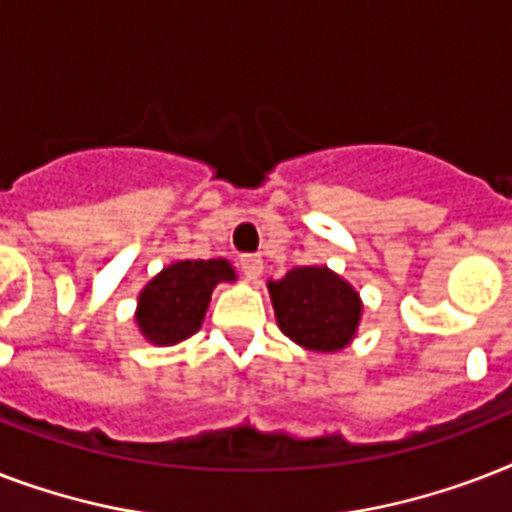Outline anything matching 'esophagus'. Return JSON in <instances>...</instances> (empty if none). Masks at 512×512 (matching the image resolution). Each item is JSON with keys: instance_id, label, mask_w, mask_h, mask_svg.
Instances as JSON below:
<instances>
[{"instance_id": "esophagus-1", "label": "esophagus", "mask_w": 512, "mask_h": 512, "mask_svg": "<svg viewBox=\"0 0 512 512\" xmlns=\"http://www.w3.org/2000/svg\"><path fill=\"white\" fill-rule=\"evenodd\" d=\"M239 263H241V268H244V273H247L249 279H252V281L260 279V273H263V257H260V255H241Z\"/></svg>"}]
</instances>
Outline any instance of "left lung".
I'll return each instance as SVG.
<instances>
[{
  "label": "left lung",
  "instance_id": "left-lung-1",
  "mask_svg": "<svg viewBox=\"0 0 512 512\" xmlns=\"http://www.w3.org/2000/svg\"><path fill=\"white\" fill-rule=\"evenodd\" d=\"M279 329L308 350L345 348L361 321V297L327 265L292 268L284 279L268 281Z\"/></svg>",
  "mask_w": 512,
  "mask_h": 512
}]
</instances>
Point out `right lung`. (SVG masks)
<instances>
[{"label": "right lung", "instance_id": "1", "mask_svg": "<svg viewBox=\"0 0 512 512\" xmlns=\"http://www.w3.org/2000/svg\"><path fill=\"white\" fill-rule=\"evenodd\" d=\"M233 265L217 260H177L148 281L138 297L140 335L154 345H175L196 335L207 313L212 289L233 281Z\"/></svg>", "mask_w": 512, "mask_h": 512}]
</instances>
